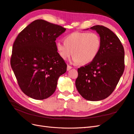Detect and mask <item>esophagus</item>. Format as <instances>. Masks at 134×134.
<instances>
[{"mask_svg": "<svg viewBox=\"0 0 134 134\" xmlns=\"http://www.w3.org/2000/svg\"><path fill=\"white\" fill-rule=\"evenodd\" d=\"M71 68H71L70 66H69V65H68V66H67V70H68V71H69V70H70Z\"/></svg>", "mask_w": 134, "mask_h": 134, "instance_id": "34e87169", "label": "esophagus"}]
</instances>
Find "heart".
<instances>
[{"mask_svg": "<svg viewBox=\"0 0 134 134\" xmlns=\"http://www.w3.org/2000/svg\"><path fill=\"white\" fill-rule=\"evenodd\" d=\"M100 45V38L97 34L75 32L64 38V43H56V48L63 59L66 60L72 54V63L86 64L96 57Z\"/></svg>", "mask_w": 134, "mask_h": 134, "instance_id": "heart-1", "label": "heart"}]
</instances>
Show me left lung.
<instances>
[{"mask_svg":"<svg viewBox=\"0 0 134 134\" xmlns=\"http://www.w3.org/2000/svg\"><path fill=\"white\" fill-rule=\"evenodd\" d=\"M90 29L99 35L100 47L94 60L78 69L75 86L84 98L98 101L107 98L118 84L124 71L125 51L118 37L109 28L97 25Z\"/></svg>","mask_w":134,"mask_h":134,"instance_id":"left-lung-1","label":"left lung"}]
</instances>
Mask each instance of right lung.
Instances as JSON below:
<instances>
[{
	"label": "right lung",
	"mask_w": 134,
	"mask_h": 134,
	"mask_svg": "<svg viewBox=\"0 0 134 134\" xmlns=\"http://www.w3.org/2000/svg\"><path fill=\"white\" fill-rule=\"evenodd\" d=\"M65 28L43 19L35 20L21 31L12 48L10 65L22 92L41 100L55 92L67 65L59 56L55 41Z\"/></svg>",
	"instance_id": "1"
}]
</instances>
